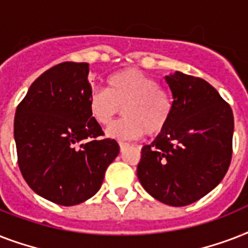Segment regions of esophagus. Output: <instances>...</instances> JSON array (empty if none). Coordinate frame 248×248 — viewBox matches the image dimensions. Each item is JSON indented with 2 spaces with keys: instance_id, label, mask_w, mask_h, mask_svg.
I'll return each mask as SVG.
<instances>
[{
  "instance_id": "34e87169",
  "label": "esophagus",
  "mask_w": 248,
  "mask_h": 248,
  "mask_svg": "<svg viewBox=\"0 0 248 248\" xmlns=\"http://www.w3.org/2000/svg\"><path fill=\"white\" fill-rule=\"evenodd\" d=\"M128 144L127 143H124V141H120V148H121V151H124V148L127 147Z\"/></svg>"
}]
</instances>
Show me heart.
Masks as SVG:
<instances>
[{"mask_svg":"<svg viewBox=\"0 0 248 248\" xmlns=\"http://www.w3.org/2000/svg\"><path fill=\"white\" fill-rule=\"evenodd\" d=\"M124 110V118L107 128V135L117 140L138 139L145 132L157 135L167 126L172 114V100L158 82L139 69H124L109 76L105 91L89 97V110L95 122L107 126Z\"/></svg>","mask_w":248,"mask_h":248,"instance_id":"b5f03b06","label":"heart"}]
</instances>
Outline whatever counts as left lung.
Returning a JSON list of instances; mask_svg holds the SVG:
<instances>
[{
	"mask_svg": "<svg viewBox=\"0 0 248 248\" xmlns=\"http://www.w3.org/2000/svg\"><path fill=\"white\" fill-rule=\"evenodd\" d=\"M169 124L141 149L138 177L143 188L175 207L201 200L225 176L232 159L233 112L204 79L175 72Z\"/></svg>",
	"mask_w": 248,
	"mask_h": 248,
	"instance_id": "8db88e82",
	"label": "left lung"
}]
</instances>
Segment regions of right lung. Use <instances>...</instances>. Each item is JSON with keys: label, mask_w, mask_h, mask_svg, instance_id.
<instances>
[{"label": "right lung", "mask_w": 248, "mask_h": 248, "mask_svg": "<svg viewBox=\"0 0 248 248\" xmlns=\"http://www.w3.org/2000/svg\"><path fill=\"white\" fill-rule=\"evenodd\" d=\"M89 64L65 62L31 85L17 105L14 138L21 175L33 192L75 206L96 194L120 153L89 110Z\"/></svg>", "instance_id": "obj_1"}]
</instances>
